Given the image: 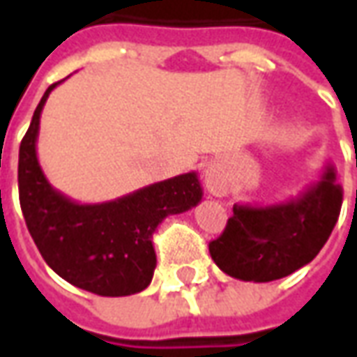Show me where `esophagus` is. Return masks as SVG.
I'll return each instance as SVG.
<instances>
[{
	"mask_svg": "<svg viewBox=\"0 0 357 357\" xmlns=\"http://www.w3.org/2000/svg\"><path fill=\"white\" fill-rule=\"evenodd\" d=\"M202 178H204V185H206L210 195H214V197H225V195L229 193L227 179H225V174L220 164H210L208 168L204 170V174H202Z\"/></svg>",
	"mask_w": 357,
	"mask_h": 357,
	"instance_id": "esophagus-1",
	"label": "esophagus"
}]
</instances>
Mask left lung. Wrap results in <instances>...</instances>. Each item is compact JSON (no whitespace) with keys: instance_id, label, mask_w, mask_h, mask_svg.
Wrapping results in <instances>:
<instances>
[{"instance_id":"obj_1","label":"left lung","mask_w":357,"mask_h":357,"mask_svg":"<svg viewBox=\"0 0 357 357\" xmlns=\"http://www.w3.org/2000/svg\"><path fill=\"white\" fill-rule=\"evenodd\" d=\"M342 187L333 164L296 197L273 204H235L224 233L208 245L216 266L241 281L291 275L319 255L337 224Z\"/></svg>"}]
</instances>
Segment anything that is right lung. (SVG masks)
I'll list each match as a JSON object with an SVG mask.
<instances>
[{
  "instance_id": "1",
  "label": "right lung",
  "mask_w": 357,
  "mask_h": 357,
  "mask_svg": "<svg viewBox=\"0 0 357 357\" xmlns=\"http://www.w3.org/2000/svg\"><path fill=\"white\" fill-rule=\"evenodd\" d=\"M63 82V80H61ZM45 89L19 149V199L36 247L57 275L99 296H128L147 289L156 268L153 233L166 216L197 206V172L137 189L120 199L80 204L53 189L36 155Z\"/></svg>"
}]
</instances>
